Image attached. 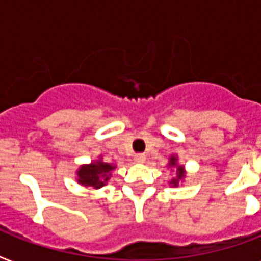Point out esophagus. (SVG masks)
<instances>
[{"label":"esophagus","instance_id":"34e87169","mask_svg":"<svg viewBox=\"0 0 261 261\" xmlns=\"http://www.w3.org/2000/svg\"><path fill=\"white\" fill-rule=\"evenodd\" d=\"M145 160H146L145 154H135L134 155V161L137 164H143L145 163Z\"/></svg>","mask_w":261,"mask_h":261}]
</instances>
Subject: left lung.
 <instances>
[{"mask_svg":"<svg viewBox=\"0 0 261 261\" xmlns=\"http://www.w3.org/2000/svg\"><path fill=\"white\" fill-rule=\"evenodd\" d=\"M168 167H176V173H177V176L174 178H172V181L169 182V184H172V187H177L178 182L181 181L182 178H184V176H186L184 168H182L181 165H177V157H174V155H172L171 159H169Z\"/></svg>","mask_w":261,"mask_h":261,"instance_id":"obj_1","label":"left lung"}]
</instances>
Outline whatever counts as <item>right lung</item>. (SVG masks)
I'll return each mask as SVG.
<instances>
[{"label": "right lung", "mask_w": 261, "mask_h": 261, "mask_svg": "<svg viewBox=\"0 0 261 261\" xmlns=\"http://www.w3.org/2000/svg\"><path fill=\"white\" fill-rule=\"evenodd\" d=\"M115 165L102 163L101 160H96L88 165H81L77 171V181L81 186L101 188L108 182L111 178V172L115 169Z\"/></svg>", "instance_id": "right-lung-1"}]
</instances>
